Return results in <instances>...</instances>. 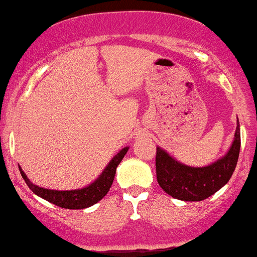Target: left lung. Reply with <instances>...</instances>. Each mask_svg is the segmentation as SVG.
Here are the masks:
<instances>
[{"label": "left lung", "instance_id": "1", "mask_svg": "<svg viewBox=\"0 0 257 257\" xmlns=\"http://www.w3.org/2000/svg\"><path fill=\"white\" fill-rule=\"evenodd\" d=\"M240 150V131L237 128L230 150L224 157L207 166H189L172 158L157 147V181L169 195L182 201H202L217 193L230 181L236 169Z\"/></svg>", "mask_w": 257, "mask_h": 257}]
</instances>
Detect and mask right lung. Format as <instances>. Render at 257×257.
Segmentation results:
<instances>
[{
  "label": "right lung",
  "instance_id": "1",
  "mask_svg": "<svg viewBox=\"0 0 257 257\" xmlns=\"http://www.w3.org/2000/svg\"><path fill=\"white\" fill-rule=\"evenodd\" d=\"M129 147H124L119 151L118 153L110 160L104 171L99 175V177L95 179L93 183H91L87 187L81 188V189L75 190H52L45 189V188L38 187V185L33 184L32 182L27 178V176L23 171V169L19 166L20 174L23 178L29 185V188L36 195H38L42 199H44L49 202L54 203L62 208L68 209H82L87 208L95 205L98 201H100L103 197L106 195L107 191L110 190V187L112 185L113 178H115L116 169L118 164L122 162L124 156L128 152Z\"/></svg>",
  "mask_w": 257,
  "mask_h": 257
}]
</instances>
